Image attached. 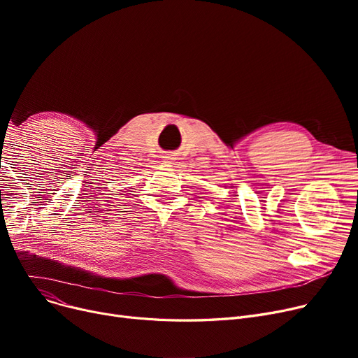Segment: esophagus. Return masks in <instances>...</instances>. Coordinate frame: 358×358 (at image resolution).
Instances as JSON below:
<instances>
[{"label":"esophagus","instance_id":"obj_1","mask_svg":"<svg viewBox=\"0 0 358 358\" xmlns=\"http://www.w3.org/2000/svg\"><path fill=\"white\" fill-rule=\"evenodd\" d=\"M166 159H164V162H165V165H168L169 166V164H173V158H169V157H165Z\"/></svg>","mask_w":358,"mask_h":358}]
</instances>
